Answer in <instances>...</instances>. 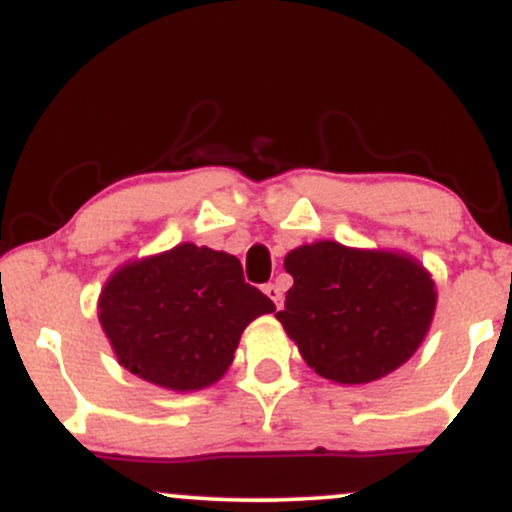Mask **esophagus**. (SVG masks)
<instances>
[{
  "label": "esophagus",
  "instance_id": "34e87169",
  "mask_svg": "<svg viewBox=\"0 0 512 512\" xmlns=\"http://www.w3.org/2000/svg\"><path fill=\"white\" fill-rule=\"evenodd\" d=\"M263 292H266V295L268 297H271V300H273V304H275V307H283V290H280V287L278 285H275V283H268V285H263Z\"/></svg>",
  "mask_w": 512,
  "mask_h": 512
}]
</instances>
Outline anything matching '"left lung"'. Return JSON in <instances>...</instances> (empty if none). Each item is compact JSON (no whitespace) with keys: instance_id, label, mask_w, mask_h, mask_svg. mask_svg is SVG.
Segmentation results:
<instances>
[{"instance_id":"obj_1","label":"left lung","mask_w":512,"mask_h":512,"mask_svg":"<svg viewBox=\"0 0 512 512\" xmlns=\"http://www.w3.org/2000/svg\"><path fill=\"white\" fill-rule=\"evenodd\" d=\"M285 271L295 285L275 319L326 380L389 375L421 346L433 319V280L406 256L317 241L290 251Z\"/></svg>"}]
</instances>
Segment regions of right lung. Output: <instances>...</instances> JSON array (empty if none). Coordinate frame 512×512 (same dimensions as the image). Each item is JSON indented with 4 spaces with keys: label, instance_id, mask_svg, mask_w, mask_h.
I'll list each match as a JSON object with an SVG mask.
<instances>
[{
    "label": "right lung",
    "instance_id": "add662e5",
    "mask_svg": "<svg viewBox=\"0 0 512 512\" xmlns=\"http://www.w3.org/2000/svg\"><path fill=\"white\" fill-rule=\"evenodd\" d=\"M271 312L273 300L246 283L237 256L195 244L120 268L99 302L120 365L174 392L220 380L241 331Z\"/></svg>",
    "mask_w": 512,
    "mask_h": 512
}]
</instances>
